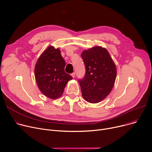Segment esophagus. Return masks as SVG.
Returning a JSON list of instances; mask_svg holds the SVG:
<instances>
[{
	"mask_svg": "<svg viewBox=\"0 0 152 152\" xmlns=\"http://www.w3.org/2000/svg\"><path fill=\"white\" fill-rule=\"evenodd\" d=\"M71 75V76H72V77H73L74 78V77H75V76H76V73H75V72H74V73H72Z\"/></svg>",
	"mask_w": 152,
	"mask_h": 152,
	"instance_id": "obj_1",
	"label": "esophagus"
}]
</instances>
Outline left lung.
Masks as SVG:
<instances>
[{
  "label": "left lung",
  "mask_w": 152,
  "mask_h": 152,
  "mask_svg": "<svg viewBox=\"0 0 152 152\" xmlns=\"http://www.w3.org/2000/svg\"><path fill=\"white\" fill-rule=\"evenodd\" d=\"M81 57L86 74L79 79L84 100L97 103L106 98L112 90L116 77V68L108 50L100 46L84 50Z\"/></svg>",
  "instance_id": "1"
}]
</instances>
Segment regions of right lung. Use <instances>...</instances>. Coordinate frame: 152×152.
Returning <instances> with one entry per match:
<instances>
[{
	"label": "right lung",
	"mask_w": 152,
	"mask_h": 152,
	"mask_svg": "<svg viewBox=\"0 0 152 152\" xmlns=\"http://www.w3.org/2000/svg\"><path fill=\"white\" fill-rule=\"evenodd\" d=\"M65 61L59 49L49 46L40 56L34 68L37 85L46 97L61 96L67 83L73 77L65 71Z\"/></svg>",
	"instance_id": "1"
}]
</instances>
